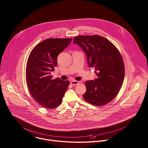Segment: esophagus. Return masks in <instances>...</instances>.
Instances as JSON below:
<instances>
[{
    "label": "esophagus",
    "mask_w": 148,
    "mask_h": 148,
    "mask_svg": "<svg viewBox=\"0 0 148 148\" xmlns=\"http://www.w3.org/2000/svg\"><path fill=\"white\" fill-rule=\"evenodd\" d=\"M71 84L72 85H73V86H74V85H77V84H78L79 83V81H72L71 82Z\"/></svg>",
    "instance_id": "34e87169"
}]
</instances>
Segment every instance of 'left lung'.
I'll return each instance as SVG.
<instances>
[{
	"mask_svg": "<svg viewBox=\"0 0 148 148\" xmlns=\"http://www.w3.org/2000/svg\"><path fill=\"white\" fill-rule=\"evenodd\" d=\"M73 43L84 51L89 66L95 68L97 77L85 82L84 100L96 106L109 103L118 94L125 78L121 54L111 41L98 35L76 36Z\"/></svg>",
	"mask_w": 148,
	"mask_h": 148,
	"instance_id": "obj_1",
	"label": "left lung"
}]
</instances>
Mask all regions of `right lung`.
Returning <instances> with one entry per match:
<instances>
[{
	"mask_svg": "<svg viewBox=\"0 0 148 148\" xmlns=\"http://www.w3.org/2000/svg\"><path fill=\"white\" fill-rule=\"evenodd\" d=\"M72 38H48L31 51L26 67V81L33 98L45 108L53 109L62 102L70 82L59 78L52 79L51 73L57 66L58 55Z\"/></svg>",
	"mask_w": 148,
	"mask_h": 148,
	"instance_id": "right-lung-1",
	"label": "right lung"
}]
</instances>
